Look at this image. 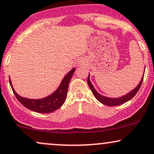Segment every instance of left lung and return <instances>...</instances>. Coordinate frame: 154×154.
<instances>
[{
    "label": "left lung",
    "instance_id": "8db88e82",
    "mask_svg": "<svg viewBox=\"0 0 154 154\" xmlns=\"http://www.w3.org/2000/svg\"><path fill=\"white\" fill-rule=\"evenodd\" d=\"M143 79V76L141 80L139 82V84L138 85V86L136 87L134 90H133L132 91L128 93L127 95H124L123 97H118V98H110V97H105V96L101 95L100 94H99L98 92L96 91L95 89L94 88V87L92 86V83L90 82V74H89L88 78V84L90 87V90H92V92L93 93V95H95L96 99L98 101L100 102L101 103L104 104L105 105H107V106H116V105H120L123 104V103H126L127 101L130 100L132 99V98L136 95V94L138 92V90L141 86Z\"/></svg>",
    "mask_w": 154,
    "mask_h": 154
}]
</instances>
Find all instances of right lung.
<instances>
[{
	"instance_id": "1",
	"label": "right lung",
	"mask_w": 154,
	"mask_h": 154,
	"mask_svg": "<svg viewBox=\"0 0 154 154\" xmlns=\"http://www.w3.org/2000/svg\"><path fill=\"white\" fill-rule=\"evenodd\" d=\"M75 68H73L67 75H65L58 89L53 94L47 97L42 98V99L31 100L22 97L15 92L14 88H13L11 82V79H9V82H10L11 87L16 97L24 107L36 112L49 113V112L57 110L64 104L66 95H67L69 82L71 80L74 72H75Z\"/></svg>"
}]
</instances>
